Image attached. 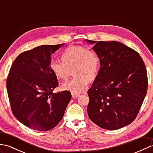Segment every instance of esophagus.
<instances>
[{
    "instance_id": "1",
    "label": "esophagus",
    "mask_w": 153,
    "mask_h": 153,
    "mask_svg": "<svg viewBox=\"0 0 153 153\" xmlns=\"http://www.w3.org/2000/svg\"><path fill=\"white\" fill-rule=\"evenodd\" d=\"M80 95L79 93H71V96H72V97H74V98H75V97H78L79 95Z\"/></svg>"
}]
</instances>
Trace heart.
<instances>
[{
  "instance_id": "obj_1",
  "label": "heart",
  "mask_w": 153,
  "mask_h": 153,
  "mask_svg": "<svg viewBox=\"0 0 153 153\" xmlns=\"http://www.w3.org/2000/svg\"><path fill=\"white\" fill-rule=\"evenodd\" d=\"M62 61L53 60L50 63L52 72L58 79L66 80L72 70L74 77L62 84L64 90L79 93L88 85L89 79H95L100 67V58L97 52L82 46H71L60 55Z\"/></svg>"
}]
</instances>
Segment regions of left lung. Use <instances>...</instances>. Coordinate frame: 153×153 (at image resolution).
Instances as JSON below:
<instances>
[{"mask_svg":"<svg viewBox=\"0 0 153 153\" xmlns=\"http://www.w3.org/2000/svg\"><path fill=\"white\" fill-rule=\"evenodd\" d=\"M95 44L100 68L87 94L89 119L100 128L116 130L137 117L147 91L143 60L137 51L117 41L87 40Z\"/></svg>","mask_w":153,"mask_h":153,"instance_id":"1","label":"left lung"}]
</instances>
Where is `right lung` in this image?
I'll use <instances>...</instances> for the list:
<instances>
[{
    "label": "right lung",
    "mask_w": 153,
    "mask_h": 153,
    "mask_svg": "<svg viewBox=\"0 0 153 153\" xmlns=\"http://www.w3.org/2000/svg\"><path fill=\"white\" fill-rule=\"evenodd\" d=\"M64 44L41 45L19 54L6 79L13 114L28 128L45 131L56 127L71 98L68 91L53 93L58 85L50 68L51 54Z\"/></svg>",
    "instance_id": "1"
}]
</instances>
